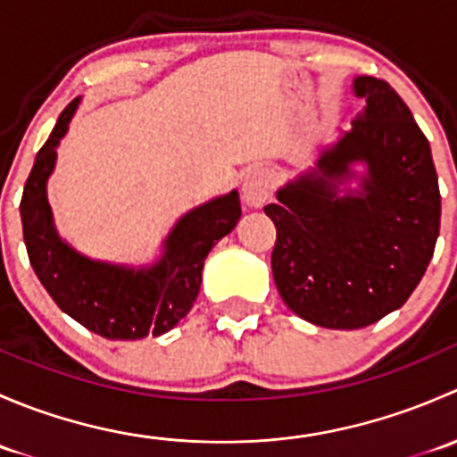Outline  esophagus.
Masks as SVG:
<instances>
[{
	"label": "esophagus",
	"instance_id": "obj_1",
	"mask_svg": "<svg viewBox=\"0 0 457 457\" xmlns=\"http://www.w3.org/2000/svg\"><path fill=\"white\" fill-rule=\"evenodd\" d=\"M271 187H274V177L270 174V170L265 168H256L252 170L250 174L243 181V201L247 203L250 207H262L265 201L270 199Z\"/></svg>",
	"mask_w": 457,
	"mask_h": 457
}]
</instances>
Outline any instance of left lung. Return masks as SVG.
I'll list each match as a JSON object with an SVG mask.
<instances>
[{
	"instance_id": "1",
	"label": "left lung",
	"mask_w": 457,
	"mask_h": 457,
	"mask_svg": "<svg viewBox=\"0 0 457 457\" xmlns=\"http://www.w3.org/2000/svg\"><path fill=\"white\" fill-rule=\"evenodd\" d=\"M352 87L365 101L352 130L322 145L314 168L265 205L280 298L327 329H361L400 310L440 234L436 165L411 110L376 77H356ZM353 178L358 188L348 187Z\"/></svg>"
}]
</instances>
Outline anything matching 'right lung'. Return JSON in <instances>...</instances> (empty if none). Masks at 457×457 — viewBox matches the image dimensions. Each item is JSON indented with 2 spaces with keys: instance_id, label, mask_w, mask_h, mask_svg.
<instances>
[{
  "instance_id": "right-lung-1",
  "label": "right lung",
  "mask_w": 457,
  "mask_h": 457,
  "mask_svg": "<svg viewBox=\"0 0 457 457\" xmlns=\"http://www.w3.org/2000/svg\"><path fill=\"white\" fill-rule=\"evenodd\" d=\"M79 104L81 96H77L59 114L24 186L20 214L30 265L59 310L86 329L110 340L161 336L177 327L195 305L203 262L241 219L238 192L186 212L165 237L161 256L150 265H119L81 254L59 237L48 203L57 147Z\"/></svg>"
}]
</instances>
